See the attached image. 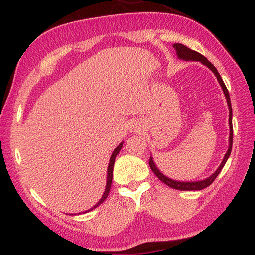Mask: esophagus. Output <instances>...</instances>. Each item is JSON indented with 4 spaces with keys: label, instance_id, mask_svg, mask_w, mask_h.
<instances>
[{
    "label": "esophagus",
    "instance_id": "esophagus-1",
    "mask_svg": "<svg viewBox=\"0 0 255 255\" xmlns=\"http://www.w3.org/2000/svg\"><path fill=\"white\" fill-rule=\"evenodd\" d=\"M131 131L133 132H139L140 131V125L139 124H133L131 126Z\"/></svg>",
    "mask_w": 255,
    "mask_h": 255
}]
</instances>
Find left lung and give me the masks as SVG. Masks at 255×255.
<instances>
[{
    "mask_svg": "<svg viewBox=\"0 0 255 255\" xmlns=\"http://www.w3.org/2000/svg\"><path fill=\"white\" fill-rule=\"evenodd\" d=\"M174 49L176 50V54H177V57L182 60H185V61H200L201 63L204 64L208 69H210L211 71H213L214 73L215 77L217 78V81H219L220 86L222 87V90L224 92V96L226 98V101H228V106H229V110H230V115H229V124H230V138H229V149L226 151V154L224 156L223 160H222L221 165L219 166V168H217L214 173H213L210 177H207L203 180H198V182H178V180H174L172 178H168L167 176H165L163 173L160 172V170L157 168V166L155 165L154 160H152V157L149 158V166L154 174L158 177L161 182L164 184L168 185L169 187H172L174 189H179V191H201L203 188H206L207 186H210V185L214 182V179L217 177V175L221 173L222 168L224 167V165L226 161H228V158L230 157L231 154V150H232V143H233V126H232V106H231V99H230V95H229V91H228V88H226L225 83L222 80V78L220 76L219 71L216 70V68L213 66V64L208 61V60L204 57V55H202L201 53L196 52V51L191 50L187 47H185V45L180 44V43H175L174 45Z\"/></svg>",
    "mask_w": 255,
    "mask_h": 255,
    "instance_id": "8db88e82",
    "label": "left lung"
}]
</instances>
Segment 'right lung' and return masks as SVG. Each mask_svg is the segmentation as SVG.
<instances>
[{"label": "right lung", "mask_w": 255, "mask_h": 255, "mask_svg": "<svg viewBox=\"0 0 255 255\" xmlns=\"http://www.w3.org/2000/svg\"><path fill=\"white\" fill-rule=\"evenodd\" d=\"M122 147H123V142H120L119 143V146H117L115 148V150L113 151V155H112V157H110V160H109V165H108V169H107V184H106V189H105V192H104V195H103V197L100 198L99 200V202L97 203V204L94 206V207H91L90 210H88V211H86V212H83V213H87V212H90V211H92L94 210V208H96L97 206H99L101 203H103L106 198H107V196H108V194H109V191H110V186H112V182H113V170H114V164H115V159H116V156L118 155V152L120 151V149H122Z\"/></svg>", "instance_id": "obj_1"}]
</instances>
